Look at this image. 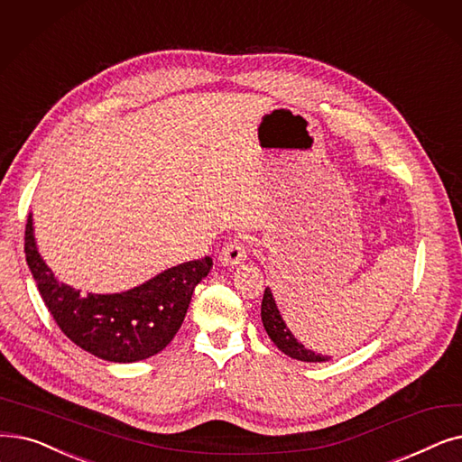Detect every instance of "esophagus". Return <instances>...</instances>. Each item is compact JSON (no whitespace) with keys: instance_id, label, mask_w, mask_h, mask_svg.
<instances>
[{"instance_id":"esophagus-1","label":"esophagus","mask_w":462,"mask_h":462,"mask_svg":"<svg viewBox=\"0 0 462 462\" xmlns=\"http://www.w3.org/2000/svg\"><path fill=\"white\" fill-rule=\"evenodd\" d=\"M218 260L223 263V266H237L247 260V249L239 239H230L223 251H220Z\"/></svg>"}]
</instances>
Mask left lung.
<instances>
[{
    "label": "left lung",
    "instance_id": "obj_1",
    "mask_svg": "<svg viewBox=\"0 0 462 462\" xmlns=\"http://www.w3.org/2000/svg\"><path fill=\"white\" fill-rule=\"evenodd\" d=\"M260 317H263V325H264L272 342L277 346L279 351H283L291 358L302 360V363H327V360H330L328 355L315 353L313 349L304 347L302 342H298L296 336L287 327L285 319L281 317V311L275 304V298H273L270 287H266V291H264Z\"/></svg>",
    "mask_w": 462,
    "mask_h": 462
}]
</instances>
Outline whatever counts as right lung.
I'll return each instance as SVG.
<instances>
[{
  "instance_id": "add662e5",
  "label": "right lung",
  "mask_w": 462,
  "mask_h": 462,
  "mask_svg": "<svg viewBox=\"0 0 462 462\" xmlns=\"http://www.w3.org/2000/svg\"><path fill=\"white\" fill-rule=\"evenodd\" d=\"M24 239L28 268L60 330L75 346L109 363H137L166 349L183 325L196 285L213 268V260L204 256L123 292L81 294L58 281L39 254L32 213Z\"/></svg>"
}]
</instances>
